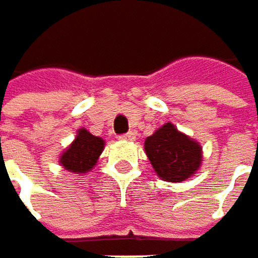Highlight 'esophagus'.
<instances>
[{
    "label": "esophagus",
    "instance_id": "34e87169",
    "mask_svg": "<svg viewBox=\"0 0 258 258\" xmlns=\"http://www.w3.org/2000/svg\"><path fill=\"white\" fill-rule=\"evenodd\" d=\"M119 139H122V141H128V142H132V141H135V139H136V135H135L133 132H128V133H125V135L119 136Z\"/></svg>",
    "mask_w": 258,
    "mask_h": 258
}]
</instances>
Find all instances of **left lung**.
<instances>
[{"instance_id": "8db88e82", "label": "left lung", "mask_w": 258, "mask_h": 258, "mask_svg": "<svg viewBox=\"0 0 258 258\" xmlns=\"http://www.w3.org/2000/svg\"><path fill=\"white\" fill-rule=\"evenodd\" d=\"M147 156L157 175L171 183L192 177L201 165V147L168 122L147 138Z\"/></svg>"}]
</instances>
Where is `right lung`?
<instances>
[{"mask_svg":"<svg viewBox=\"0 0 258 258\" xmlns=\"http://www.w3.org/2000/svg\"><path fill=\"white\" fill-rule=\"evenodd\" d=\"M104 141L90 135L87 130H80L71 147L61 154L60 163L66 171L84 174L92 169L102 153Z\"/></svg>","mask_w":258,"mask_h":258,"instance_id":"1","label":"right lung"}]
</instances>
